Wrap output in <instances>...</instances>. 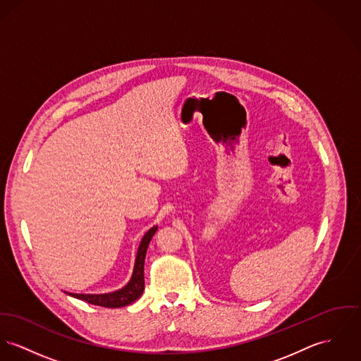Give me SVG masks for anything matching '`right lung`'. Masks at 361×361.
<instances>
[{
  "label": "right lung",
  "instance_id": "add662e5",
  "mask_svg": "<svg viewBox=\"0 0 361 361\" xmlns=\"http://www.w3.org/2000/svg\"><path fill=\"white\" fill-rule=\"evenodd\" d=\"M156 231H157V226L152 228L143 235L140 245L137 248V252H136V259H135L131 280L124 288L114 291V293H109V294H71V293H66V294H68L73 298H77V299H81V300H85L92 305L103 306V307H123V306H127L132 302H135L136 299H139L145 290L143 269H145L146 251H147L149 243Z\"/></svg>",
  "mask_w": 361,
  "mask_h": 361
}]
</instances>
